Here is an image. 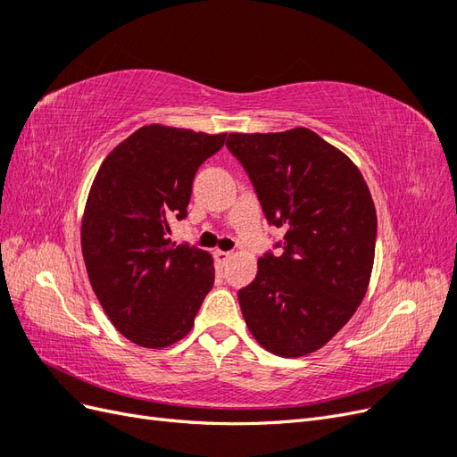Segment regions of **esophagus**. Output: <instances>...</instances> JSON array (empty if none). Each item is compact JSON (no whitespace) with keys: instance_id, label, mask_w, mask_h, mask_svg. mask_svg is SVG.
<instances>
[{"instance_id":"obj_1","label":"esophagus","mask_w":457,"mask_h":457,"mask_svg":"<svg viewBox=\"0 0 457 457\" xmlns=\"http://www.w3.org/2000/svg\"><path fill=\"white\" fill-rule=\"evenodd\" d=\"M215 257H217L219 262H227V261L232 257V253H230V252H220V250H217V252H215Z\"/></svg>"}]
</instances>
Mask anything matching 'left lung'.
<instances>
[{"label":"left lung","mask_w":457,"mask_h":457,"mask_svg":"<svg viewBox=\"0 0 457 457\" xmlns=\"http://www.w3.org/2000/svg\"><path fill=\"white\" fill-rule=\"evenodd\" d=\"M227 146L250 175L284 253L259 257L238 292L262 349L284 358L314 353L351 320L370 284L378 215L361 170L307 128L230 133Z\"/></svg>","instance_id":"obj_1"}]
</instances>
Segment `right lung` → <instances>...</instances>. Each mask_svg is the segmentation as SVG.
Returning <instances> with one entry per match:
<instances>
[{"label": "right lung", "mask_w": 457, "mask_h": 457, "mask_svg": "<svg viewBox=\"0 0 457 457\" xmlns=\"http://www.w3.org/2000/svg\"><path fill=\"white\" fill-rule=\"evenodd\" d=\"M227 133L150 123L103 160L81 215L93 292L123 337L145 349L181 341L215 280L213 257L171 242L200 165Z\"/></svg>", "instance_id": "right-lung-1"}]
</instances>
